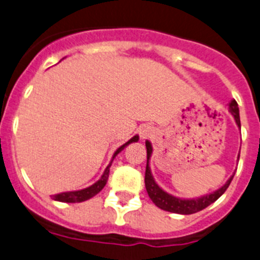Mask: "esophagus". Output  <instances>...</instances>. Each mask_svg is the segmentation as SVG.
I'll return each instance as SVG.
<instances>
[{
	"mask_svg": "<svg viewBox=\"0 0 260 260\" xmlns=\"http://www.w3.org/2000/svg\"><path fill=\"white\" fill-rule=\"evenodd\" d=\"M154 134H155V130L151 126H144L143 129L140 130V138L141 140H145V139L153 138Z\"/></svg>",
	"mask_w": 260,
	"mask_h": 260,
	"instance_id": "1",
	"label": "esophagus"
}]
</instances>
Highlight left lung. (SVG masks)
<instances>
[{
  "label": "left lung",
  "instance_id": "obj_1",
  "mask_svg": "<svg viewBox=\"0 0 260 260\" xmlns=\"http://www.w3.org/2000/svg\"><path fill=\"white\" fill-rule=\"evenodd\" d=\"M229 111L233 115L234 120H235L236 125L240 129V116H239V107L236 104L235 100H231L229 102ZM146 146V169H145V188L148 192L149 197L151 199V201L155 204V206H158L159 209L164 210V211L173 212V214H181V215H191L196 214V212L201 211V210L206 209L207 206H210L211 204H214L217 199H220L223 194V192L228 189V187L230 186L231 181L234 178V174L225 182L223 186H221L220 188H217L216 191L211 192V193L204 194V196L196 197V199H179V197L173 196V194L168 193V192L164 191L161 187H159V184L156 183L155 179H154L153 174H151L150 166H149V160H150V156L153 154V146L149 140L145 141ZM238 155V161H239Z\"/></svg>",
  "mask_w": 260,
  "mask_h": 260
}]
</instances>
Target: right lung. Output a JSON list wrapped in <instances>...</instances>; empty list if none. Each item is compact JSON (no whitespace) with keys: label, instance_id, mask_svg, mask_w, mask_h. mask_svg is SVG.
<instances>
[{"label":"right lung","instance_id":"add662e5","mask_svg":"<svg viewBox=\"0 0 260 260\" xmlns=\"http://www.w3.org/2000/svg\"><path fill=\"white\" fill-rule=\"evenodd\" d=\"M138 140H139V135H134L129 141H126V143L122 144L120 148H117L116 151L114 153V155H112L111 161H110L109 166H107L106 169H105L104 174L101 176V178H100L97 182H94L93 184H91V186L86 187V188H83V189H78V191H69V192H63V193L55 194V196H53V199L55 200V201H59V202H67V204H76V202L87 201V200H89V199H92L93 196H96V194L99 193V192L101 191V189L104 188L105 186H106L107 179H109L110 167H111L112 161H114V159H115V156H116L119 153H121V151L124 150V149L126 148L129 144L136 143Z\"/></svg>","mask_w":260,"mask_h":260}]
</instances>
